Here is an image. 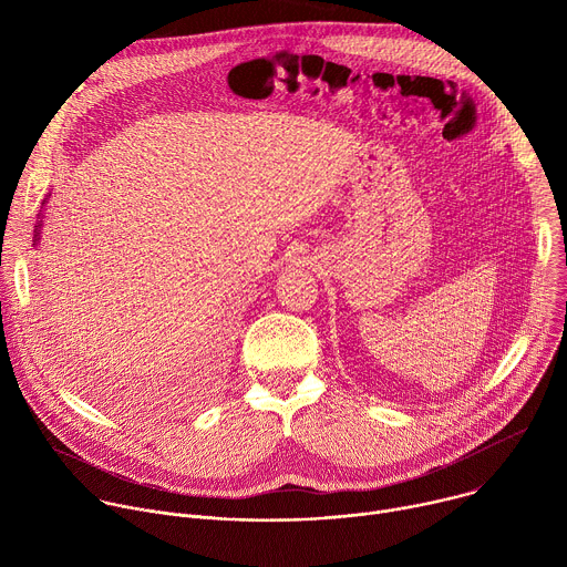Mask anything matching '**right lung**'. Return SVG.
<instances>
[{
    "label": "right lung",
    "instance_id": "obj_1",
    "mask_svg": "<svg viewBox=\"0 0 567 567\" xmlns=\"http://www.w3.org/2000/svg\"><path fill=\"white\" fill-rule=\"evenodd\" d=\"M40 226H42V224H38V228H40ZM38 228H35V239H33V241H38V239H40V230H38Z\"/></svg>",
    "mask_w": 567,
    "mask_h": 567
}]
</instances>
